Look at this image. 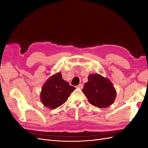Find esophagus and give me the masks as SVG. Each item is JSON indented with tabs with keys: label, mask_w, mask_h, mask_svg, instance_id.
Returning a JSON list of instances; mask_svg holds the SVG:
<instances>
[{
	"label": "esophagus",
	"mask_w": 148,
	"mask_h": 148,
	"mask_svg": "<svg viewBox=\"0 0 148 148\" xmlns=\"http://www.w3.org/2000/svg\"><path fill=\"white\" fill-rule=\"evenodd\" d=\"M77 88H79V89H83V84H79V85H78V86H77Z\"/></svg>",
	"instance_id": "34e87169"
}]
</instances>
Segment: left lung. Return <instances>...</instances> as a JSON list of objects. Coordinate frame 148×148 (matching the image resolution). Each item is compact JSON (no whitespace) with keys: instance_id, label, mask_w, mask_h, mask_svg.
I'll use <instances>...</instances> for the list:
<instances>
[{"instance_id":"left-lung-1","label":"left lung","mask_w":148,"mask_h":148,"mask_svg":"<svg viewBox=\"0 0 148 148\" xmlns=\"http://www.w3.org/2000/svg\"><path fill=\"white\" fill-rule=\"evenodd\" d=\"M91 104L99 108H106L114 103L116 91L113 84L99 74L88 76V82L82 90Z\"/></svg>"}]
</instances>
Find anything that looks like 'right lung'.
Instances as JSON below:
<instances>
[{"mask_svg": "<svg viewBox=\"0 0 148 148\" xmlns=\"http://www.w3.org/2000/svg\"><path fill=\"white\" fill-rule=\"evenodd\" d=\"M75 88L62 79L60 72L49 78L42 86L40 98L42 104L51 109L59 107L67 101Z\"/></svg>", "mask_w": 148, "mask_h": 148, "instance_id": "add662e5", "label": "right lung"}]
</instances>
